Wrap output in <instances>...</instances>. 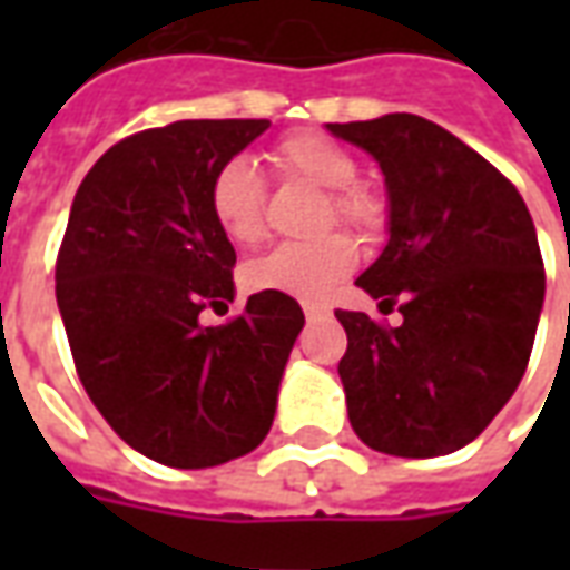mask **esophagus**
I'll return each instance as SVG.
<instances>
[{"mask_svg":"<svg viewBox=\"0 0 570 570\" xmlns=\"http://www.w3.org/2000/svg\"><path fill=\"white\" fill-rule=\"evenodd\" d=\"M302 308H305V317H308V321H323V317H330V308H326V305H317V302H305Z\"/></svg>","mask_w":570,"mask_h":570,"instance_id":"obj_1","label":"esophagus"}]
</instances>
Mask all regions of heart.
Here are the masks:
<instances>
[{
    "mask_svg": "<svg viewBox=\"0 0 570 570\" xmlns=\"http://www.w3.org/2000/svg\"><path fill=\"white\" fill-rule=\"evenodd\" d=\"M274 161L286 176L305 179L326 191L323 225L333 219L366 228L379 219L382 204L370 188L357 186V161L347 149L323 134H293L274 149ZM265 186L256 164L228 158L213 174L210 213L228 240L256 244L262 237ZM357 262V249L342 235H326L308 244H277L244 268L249 289H274L296 298H323Z\"/></svg>",
    "mask_w": 570,
    "mask_h": 570,
    "instance_id": "obj_1",
    "label": "heart"
}]
</instances>
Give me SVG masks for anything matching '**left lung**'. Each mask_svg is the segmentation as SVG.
Listing matches in <instances>:
<instances>
[{
	"label": "left lung",
	"instance_id": "8db88e82",
	"mask_svg": "<svg viewBox=\"0 0 570 570\" xmlns=\"http://www.w3.org/2000/svg\"><path fill=\"white\" fill-rule=\"evenodd\" d=\"M326 130L382 167L387 244L357 286L379 305L403 302L396 330L335 311L351 428L375 452L452 454L525 375L547 289L531 213L507 176L428 118L394 112Z\"/></svg>",
	"mask_w": 570,
	"mask_h": 570
}]
</instances>
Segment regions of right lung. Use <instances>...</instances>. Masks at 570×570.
<instances>
[{
    "mask_svg": "<svg viewBox=\"0 0 570 570\" xmlns=\"http://www.w3.org/2000/svg\"><path fill=\"white\" fill-rule=\"evenodd\" d=\"M268 118H188L116 142L81 179L57 259V308L76 370L130 449L179 470L235 461L272 430L296 298L262 289L225 326L235 247L210 213L213 174Z\"/></svg>",
    "mask_w": 570,
    "mask_h": 570,
    "instance_id": "add662e5",
    "label": "right lung"
}]
</instances>
